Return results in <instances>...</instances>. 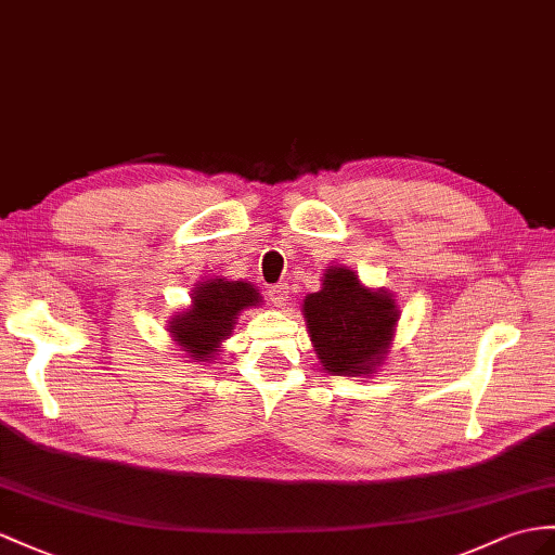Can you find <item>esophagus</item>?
<instances>
[{"label":"esophagus","mask_w":555,"mask_h":555,"mask_svg":"<svg viewBox=\"0 0 555 555\" xmlns=\"http://www.w3.org/2000/svg\"><path fill=\"white\" fill-rule=\"evenodd\" d=\"M268 299L273 301L275 306H287V301L292 299V296H289V287L285 285V282H280V285L268 287Z\"/></svg>","instance_id":"esophagus-1"}]
</instances>
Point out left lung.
Wrapping results in <instances>:
<instances>
[{"mask_svg":"<svg viewBox=\"0 0 555 555\" xmlns=\"http://www.w3.org/2000/svg\"><path fill=\"white\" fill-rule=\"evenodd\" d=\"M304 318L322 370L362 376L384 362L400 310L393 294L364 287L353 270L332 266L322 289L304 299Z\"/></svg>","mask_w":555,"mask_h":555,"instance_id":"1","label":"left lung"}]
</instances>
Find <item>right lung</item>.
Listing matches in <instances>:
<instances>
[{"mask_svg": "<svg viewBox=\"0 0 555 555\" xmlns=\"http://www.w3.org/2000/svg\"><path fill=\"white\" fill-rule=\"evenodd\" d=\"M259 304L261 294L249 282L207 280L193 289L191 308L169 320V334L193 362H209L219 356L221 344L233 334L242 310Z\"/></svg>", "mask_w": 555, "mask_h": 555, "instance_id": "right-lung-1", "label": "right lung"}]
</instances>
